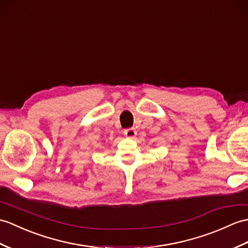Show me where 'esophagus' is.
Listing matches in <instances>:
<instances>
[{
    "label": "esophagus",
    "instance_id": "esophagus-1",
    "mask_svg": "<svg viewBox=\"0 0 248 248\" xmlns=\"http://www.w3.org/2000/svg\"><path fill=\"white\" fill-rule=\"evenodd\" d=\"M124 134L128 138H134L136 136V134H137V132H136L135 129L130 128V129H125L124 131Z\"/></svg>",
    "mask_w": 248,
    "mask_h": 248
}]
</instances>
